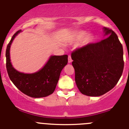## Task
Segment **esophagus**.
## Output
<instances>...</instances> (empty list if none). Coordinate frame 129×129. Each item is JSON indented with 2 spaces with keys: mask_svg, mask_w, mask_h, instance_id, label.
<instances>
[{
  "mask_svg": "<svg viewBox=\"0 0 129 129\" xmlns=\"http://www.w3.org/2000/svg\"><path fill=\"white\" fill-rule=\"evenodd\" d=\"M72 62V58H71V55H69V56H68V62H69V63H71Z\"/></svg>",
  "mask_w": 129,
  "mask_h": 129,
  "instance_id": "esophagus-1",
  "label": "esophagus"
}]
</instances>
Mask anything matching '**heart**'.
Segmentation results:
<instances>
[{
    "label": "heart",
    "instance_id": "heart-1",
    "mask_svg": "<svg viewBox=\"0 0 129 129\" xmlns=\"http://www.w3.org/2000/svg\"><path fill=\"white\" fill-rule=\"evenodd\" d=\"M83 40V45H87L89 44L93 40V37L92 35H88V33L86 31L79 30L74 32L72 35V39L74 41L79 42L80 40Z\"/></svg>",
    "mask_w": 129,
    "mask_h": 129
}]
</instances>
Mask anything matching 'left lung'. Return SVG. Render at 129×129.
Segmentation results:
<instances>
[{
	"label": "left lung",
	"instance_id": "8db88e82",
	"mask_svg": "<svg viewBox=\"0 0 129 129\" xmlns=\"http://www.w3.org/2000/svg\"><path fill=\"white\" fill-rule=\"evenodd\" d=\"M106 38L77 48L71 54L75 80L82 94L104 95L117 84L123 70V47L116 34L104 27Z\"/></svg>",
	"mask_w": 129,
	"mask_h": 129
}]
</instances>
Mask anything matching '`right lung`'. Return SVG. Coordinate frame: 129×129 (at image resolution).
<instances>
[{
	"label": "right lung",
	"mask_w": 129,
	"mask_h": 129,
	"mask_svg": "<svg viewBox=\"0 0 129 129\" xmlns=\"http://www.w3.org/2000/svg\"><path fill=\"white\" fill-rule=\"evenodd\" d=\"M21 32L14 34L6 49V68L10 79L22 93L34 98L44 97L52 94L55 90L60 74L68 62V55L51 56L44 67L34 74H24L12 67L10 59V48L15 36Z\"/></svg>",
	"instance_id": "right-lung-1"
}]
</instances>
